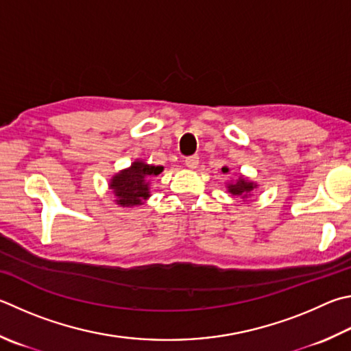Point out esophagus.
<instances>
[{
  "label": "esophagus",
  "instance_id": "obj_1",
  "mask_svg": "<svg viewBox=\"0 0 351 351\" xmlns=\"http://www.w3.org/2000/svg\"><path fill=\"white\" fill-rule=\"evenodd\" d=\"M197 164H199V156L197 155H192V156L186 158V165L189 169H196Z\"/></svg>",
  "mask_w": 351,
  "mask_h": 351
}]
</instances>
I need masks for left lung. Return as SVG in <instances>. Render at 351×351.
Segmentation results:
<instances>
[{"label":"left lung","instance_id":"8db88e82","mask_svg":"<svg viewBox=\"0 0 351 351\" xmlns=\"http://www.w3.org/2000/svg\"><path fill=\"white\" fill-rule=\"evenodd\" d=\"M222 173H228V167H222ZM258 186L252 181H248L247 178H244L242 175H239V178L234 182H230L227 186L228 192H230L233 196H242V197H247L250 196V193L253 192L254 189Z\"/></svg>","mask_w":351,"mask_h":351}]
</instances>
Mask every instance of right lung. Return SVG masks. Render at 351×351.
I'll return each instance as SVG.
<instances>
[{
	"mask_svg": "<svg viewBox=\"0 0 351 351\" xmlns=\"http://www.w3.org/2000/svg\"><path fill=\"white\" fill-rule=\"evenodd\" d=\"M164 167L161 165H150L147 162L136 159L129 169L121 170L114 175L109 187L117 196V204L121 207H135L141 206L150 196L149 178L161 173Z\"/></svg>",
	"mask_w": 351,
	"mask_h": 351,
	"instance_id": "add662e5",
	"label": "right lung"
}]
</instances>
